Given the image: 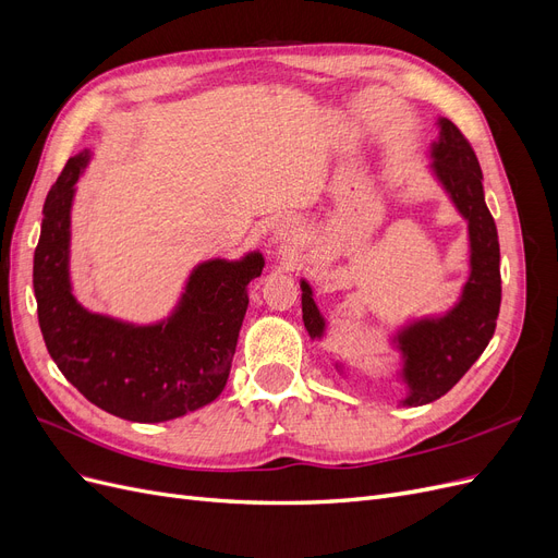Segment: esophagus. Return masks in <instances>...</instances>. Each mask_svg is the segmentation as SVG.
Returning <instances> with one entry per match:
<instances>
[{"instance_id": "esophagus-1", "label": "esophagus", "mask_w": 558, "mask_h": 558, "mask_svg": "<svg viewBox=\"0 0 558 558\" xmlns=\"http://www.w3.org/2000/svg\"><path fill=\"white\" fill-rule=\"evenodd\" d=\"M272 244L277 246H295L298 244V228L293 221H277L272 228Z\"/></svg>"}]
</instances>
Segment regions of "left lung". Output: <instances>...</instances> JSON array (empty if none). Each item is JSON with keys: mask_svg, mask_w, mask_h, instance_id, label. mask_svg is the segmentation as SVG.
Returning <instances> with one entry per match:
<instances>
[{"mask_svg": "<svg viewBox=\"0 0 558 558\" xmlns=\"http://www.w3.org/2000/svg\"><path fill=\"white\" fill-rule=\"evenodd\" d=\"M437 140L428 148V174L440 185L468 226V277L456 302L437 314L410 316L388 332L398 353V369L388 377L404 393L398 404L418 408L445 396L475 363L494 337L500 312V246L498 230L484 199V177L475 150L447 118H437ZM302 320L312 342H324L328 320L320 314L314 289L300 279ZM340 377L351 369L332 361Z\"/></svg>", "mask_w": 558, "mask_h": 558, "instance_id": "left-lung-1", "label": "left lung"}]
</instances>
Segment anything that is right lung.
<instances>
[{
  "instance_id": "obj_1",
  "label": "right lung",
  "mask_w": 558,
  "mask_h": 558,
  "mask_svg": "<svg viewBox=\"0 0 558 558\" xmlns=\"http://www.w3.org/2000/svg\"><path fill=\"white\" fill-rule=\"evenodd\" d=\"M90 158L86 148L66 160L44 205L35 298L46 349L99 410L140 424L179 418L226 388L248 283L260 277L265 258L256 248L234 260L197 263L170 314L150 324L86 310L74 295L70 248L76 183Z\"/></svg>"
}]
</instances>
